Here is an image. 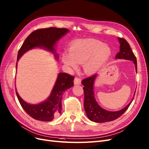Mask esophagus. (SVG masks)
I'll return each instance as SVG.
<instances>
[{"label":"esophagus","instance_id":"esophagus-1","mask_svg":"<svg viewBox=\"0 0 149 149\" xmlns=\"http://www.w3.org/2000/svg\"><path fill=\"white\" fill-rule=\"evenodd\" d=\"M74 81L75 85H80L81 84V79L78 77H75Z\"/></svg>","mask_w":149,"mask_h":149}]
</instances>
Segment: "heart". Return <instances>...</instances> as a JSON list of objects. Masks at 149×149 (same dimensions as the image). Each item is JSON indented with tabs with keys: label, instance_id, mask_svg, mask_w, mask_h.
Returning a JSON list of instances; mask_svg holds the SVG:
<instances>
[{
	"label": "heart",
	"instance_id": "heart-1",
	"mask_svg": "<svg viewBox=\"0 0 149 149\" xmlns=\"http://www.w3.org/2000/svg\"><path fill=\"white\" fill-rule=\"evenodd\" d=\"M111 54V48L100 41L79 40L72 43L69 53H63L62 59L66 65L72 69L77 67V63H84L85 73L92 74L102 67Z\"/></svg>",
	"mask_w": 149,
	"mask_h": 149
}]
</instances>
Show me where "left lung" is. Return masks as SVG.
Returning <instances> with one entry per match:
<instances>
[{"instance_id":"obj_1","label":"left lung","mask_w":149,"mask_h":149,"mask_svg":"<svg viewBox=\"0 0 149 149\" xmlns=\"http://www.w3.org/2000/svg\"><path fill=\"white\" fill-rule=\"evenodd\" d=\"M120 43V52L116 55V59H124L133 61L135 64L136 71L137 72V60L135 55L128 43L123 38H118ZM97 77V74L93 75L90 77L86 78L81 81V84L84 86L83 88L84 91V108L88 118L91 121L96 123H105L111 122L119 118L121 115L128 109L131 103L133 101L134 97L131 101L120 111L116 112H111L104 110L98 105L93 91V84ZM135 95V93L134 96Z\"/></svg>"}]
</instances>
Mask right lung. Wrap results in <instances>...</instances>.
<instances>
[{"mask_svg":"<svg viewBox=\"0 0 149 149\" xmlns=\"http://www.w3.org/2000/svg\"><path fill=\"white\" fill-rule=\"evenodd\" d=\"M69 32L66 28L48 27L33 31L19 49L17 62L21 56L29 49L36 47L44 48L54 54L58 59V55L55 52L54 45L56 42ZM17 67V63L16 68ZM74 76L66 73H59L52 93L47 100L38 104H29L22 100L16 90V94L21 106L25 112L31 117L43 122H49L57 117L61 113V100L66 90L74 86Z\"/></svg>","mask_w":149,"mask_h":149,"instance_id":"right-lung-1","label":"right lung"}]
</instances>
